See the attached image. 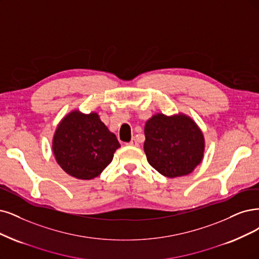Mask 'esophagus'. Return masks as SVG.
I'll return each mask as SVG.
<instances>
[{"label": "esophagus", "mask_w": 259, "mask_h": 259, "mask_svg": "<svg viewBox=\"0 0 259 259\" xmlns=\"http://www.w3.org/2000/svg\"><path fill=\"white\" fill-rule=\"evenodd\" d=\"M128 145H130V146H135V147H137V146H139V143H138V141H137V139H135L133 138L129 143H128Z\"/></svg>", "instance_id": "esophagus-1"}]
</instances>
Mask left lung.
Listing matches in <instances>:
<instances>
[{
	"mask_svg": "<svg viewBox=\"0 0 259 259\" xmlns=\"http://www.w3.org/2000/svg\"><path fill=\"white\" fill-rule=\"evenodd\" d=\"M144 151L148 163L168 178L192 173L202 162L205 138L188 115L157 113L145 123Z\"/></svg>",
	"mask_w": 259,
	"mask_h": 259,
	"instance_id": "left-lung-1",
	"label": "left lung"
}]
</instances>
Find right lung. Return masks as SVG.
<instances>
[{"label": "right lung", "instance_id": "obj_1", "mask_svg": "<svg viewBox=\"0 0 259 259\" xmlns=\"http://www.w3.org/2000/svg\"><path fill=\"white\" fill-rule=\"evenodd\" d=\"M119 147L116 136L96 112H69L57 124L52 139L57 164L68 175L81 180L98 177Z\"/></svg>", "mask_w": 259, "mask_h": 259}]
</instances>
